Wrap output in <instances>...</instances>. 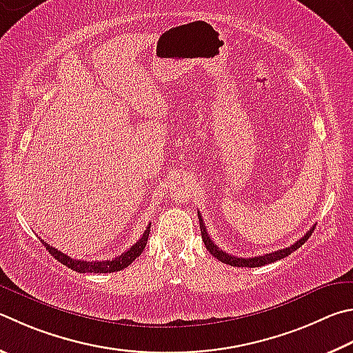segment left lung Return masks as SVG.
I'll return each instance as SVG.
<instances>
[{
  "instance_id": "left-lung-1",
  "label": "left lung",
  "mask_w": 353,
  "mask_h": 353,
  "mask_svg": "<svg viewBox=\"0 0 353 353\" xmlns=\"http://www.w3.org/2000/svg\"><path fill=\"white\" fill-rule=\"evenodd\" d=\"M199 217V223H201V234H202V241L205 243V247H207L208 252L214 256L216 259H219L223 264H228V265H233V267H262L265 264H272L274 261H279L285 258L290 253H293L294 250H298L303 243H305V241L310 238L312 232L315 230V227H312L309 232H307L303 238L299 241H296L290 247H285L283 250H276V252H272V253H267V254H261V256H254V258H238V256H233V254H228L221 250L219 247L216 245V243L210 239V236L207 233V228L203 225V221H202V216L201 213H197Z\"/></svg>"
}]
</instances>
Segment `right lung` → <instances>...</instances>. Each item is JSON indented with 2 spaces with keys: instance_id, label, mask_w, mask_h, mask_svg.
Listing matches in <instances>:
<instances>
[{
  "instance_id": "right-lung-1",
  "label": "right lung",
  "mask_w": 353,
  "mask_h": 353,
  "mask_svg": "<svg viewBox=\"0 0 353 353\" xmlns=\"http://www.w3.org/2000/svg\"><path fill=\"white\" fill-rule=\"evenodd\" d=\"M148 236H150V225L145 230L142 238L134 243L130 250H126L125 253L117 256V258L110 259V261H91V262L72 259V258H69V256H66L65 253H61L60 250L50 247L49 243H46L44 241H43V243H44V247H46L48 252L52 254L57 261L61 262L63 265L69 267L70 270H75L79 273H112V272L123 270V268L132 264L134 259L139 258V256L142 254L146 242H148Z\"/></svg>"
}]
</instances>
